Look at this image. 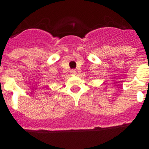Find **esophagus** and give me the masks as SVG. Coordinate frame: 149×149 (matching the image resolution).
Wrapping results in <instances>:
<instances>
[{"mask_svg": "<svg viewBox=\"0 0 149 149\" xmlns=\"http://www.w3.org/2000/svg\"><path fill=\"white\" fill-rule=\"evenodd\" d=\"M71 74H72V75H74V74H76L75 70H72V71H71Z\"/></svg>", "mask_w": 149, "mask_h": 149, "instance_id": "34e87169", "label": "esophagus"}]
</instances>
